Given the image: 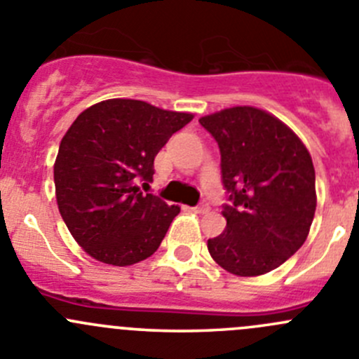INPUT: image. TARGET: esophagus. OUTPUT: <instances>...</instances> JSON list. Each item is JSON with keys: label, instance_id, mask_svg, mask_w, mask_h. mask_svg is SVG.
<instances>
[{"label": "esophagus", "instance_id": "34e87169", "mask_svg": "<svg viewBox=\"0 0 359 359\" xmlns=\"http://www.w3.org/2000/svg\"><path fill=\"white\" fill-rule=\"evenodd\" d=\"M194 212H198V214H207L208 212V203L207 201H201L198 207H194Z\"/></svg>", "mask_w": 359, "mask_h": 359}]
</instances>
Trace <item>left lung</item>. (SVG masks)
Instances as JSON below:
<instances>
[{
  "mask_svg": "<svg viewBox=\"0 0 359 359\" xmlns=\"http://www.w3.org/2000/svg\"><path fill=\"white\" fill-rule=\"evenodd\" d=\"M200 124L221 151L226 229L207 247L240 277L272 272L307 240L316 212V172L300 138L254 107L210 114Z\"/></svg>",
  "mask_w": 359,
  "mask_h": 359,
  "instance_id": "1",
  "label": "left lung"
}]
</instances>
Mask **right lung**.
Listing matches in <instances>:
<instances>
[{"instance_id": "1", "label": "right lung", "mask_w": 359, "mask_h": 359, "mask_svg": "<svg viewBox=\"0 0 359 359\" xmlns=\"http://www.w3.org/2000/svg\"><path fill=\"white\" fill-rule=\"evenodd\" d=\"M191 119L193 114L116 98L73 121L55 158V200L89 256L128 266L158 250L180 208L144 194L138 184L152 182L156 154Z\"/></svg>"}]
</instances>
